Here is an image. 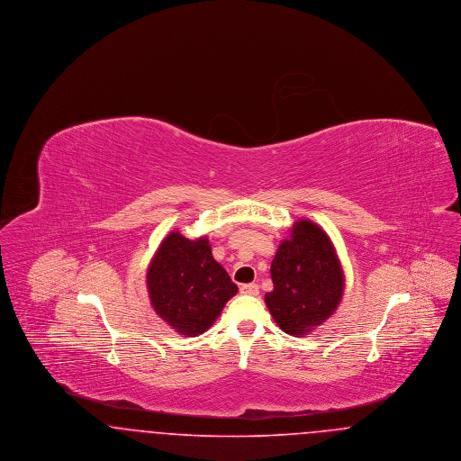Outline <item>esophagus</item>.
Masks as SVG:
<instances>
[{
  "label": "esophagus",
  "instance_id": "esophagus-1",
  "mask_svg": "<svg viewBox=\"0 0 461 461\" xmlns=\"http://www.w3.org/2000/svg\"><path fill=\"white\" fill-rule=\"evenodd\" d=\"M240 292L245 295H259V286L256 284H245L240 286Z\"/></svg>",
  "mask_w": 461,
  "mask_h": 461
}]
</instances>
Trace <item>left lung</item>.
I'll return each instance as SVG.
<instances>
[{
	"label": "left lung",
	"mask_w": 461,
	"mask_h": 461,
	"mask_svg": "<svg viewBox=\"0 0 461 461\" xmlns=\"http://www.w3.org/2000/svg\"><path fill=\"white\" fill-rule=\"evenodd\" d=\"M273 290L264 295L276 325L307 335L335 312L344 295V271L329 235L312 221H297L271 263Z\"/></svg>",
	"instance_id": "obj_1"
}]
</instances>
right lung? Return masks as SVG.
<instances>
[{
    "label": "right lung",
    "mask_w": 461,
    "mask_h": 461,
    "mask_svg": "<svg viewBox=\"0 0 461 461\" xmlns=\"http://www.w3.org/2000/svg\"><path fill=\"white\" fill-rule=\"evenodd\" d=\"M155 312L179 335L197 337L211 329L224 304L239 292L214 258L207 237L190 240L171 231L147 271Z\"/></svg>",
    "instance_id": "obj_1"
}]
</instances>
